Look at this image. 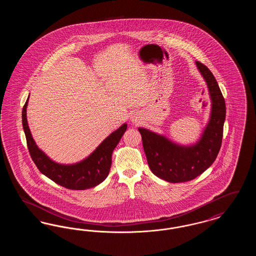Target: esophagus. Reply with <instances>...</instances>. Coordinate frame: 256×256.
Here are the masks:
<instances>
[{
	"mask_svg": "<svg viewBox=\"0 0 256 256\" xmlns=\"http://www.w3.org/2000/svg\"><path fill=\"white\" fill-rule=\"evenodd\" d=\"M130 120H132V122L137 124V122H139V117L137 115H132Z\"/></svg>",
	"mask_w": 256,
	"mask_h": 256,
	"instance_id": "1",
	"label": "esophagus"
}]
</instances>
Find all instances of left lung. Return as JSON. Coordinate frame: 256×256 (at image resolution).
<instances>
[{
	"label": "left lung",
	"mask_w": 256,
	"mask_h": 256,
	"mask_svg": "<svg viewBox=\"0 0 256 256\" xmlns=\"http://www.w3.org/2000/svg\"><path fill=\"white\" fill-rule=\"evenodd\" d=\"M206 82L211 98V114L200 139L192 146H180L163 135L139 128L150 170L160 178L172 183L189 182L208 169L222 146L226 102L218 82L206 65L196 61Z\"/></svg>",
	"instance_id": "left-lung-1"
}]
</instances>
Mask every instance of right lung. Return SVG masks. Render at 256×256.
<instances>
[{
  "instance_id": "obj_1",
  "label": "right lung",
  "mask_w": 256,
  "mask_h": 256,
  "mask_svg": "<svg viewBox=\"0 0 256 256\" xmlns=\"http://www.w3.org/2000/svg\"><path fill=\"white\" fill-rule=\"evenodd\" d=\"M28 100V98L22 110V122L30 154L38 170L52 182L72 190H86L102 182L110 174L112 152L126 130V124L110 134L82 161L71 165L58 164L50 159L32 138L26 121Z\"/></svg>"
}]
</instances>
